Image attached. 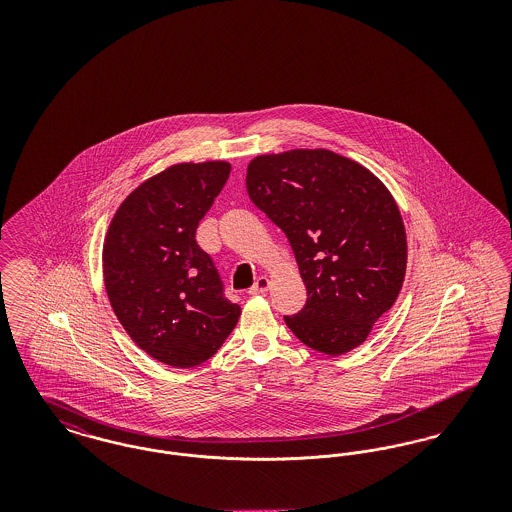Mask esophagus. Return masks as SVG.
Masks as SVG:
<instances>
[{"label":"esophagus","instance_id":"obj_1","mask_svg":"<svg viewBox=\"0 0 512 512\" xmlns=\"http://www.w3.org/2000/svg\"><path fill=\"white\" fill-rule=\"evenodd\" d=\"M268 286H270V280H268L267 276H259L247 293L249 295H259V293L267 292Z\"/></svg>","mask_w":512,"mask_h":512}]
</instances>
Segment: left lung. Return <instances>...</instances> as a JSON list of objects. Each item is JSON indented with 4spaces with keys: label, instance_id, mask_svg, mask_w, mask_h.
<instances>
[{
    "label": "left lung",
    "instance_id": "obj_1",
    "mask_svg": "<svg viewBox=\"0 0 512 512\" xmlns=\"http://www.w3.org/2000/svg\"><path fill=\"white\" fill-rule=\"evenodd\" d=\"M247 194L292 245L305 307L284 317L311 349L343 355L390 311L407 268V236L388 188L328 149L259 155Z\"/></svg>",
    "mask_w": 512,
    "mask_h": 512
}]
</instances>
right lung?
<instances>
[{"label": "right lung", "instance_id": "add662e5", "mask_svg": "<svg viewBox=\"0 0 512 512\" xmlns=\"http://www.w3.org/2000/svg\"><path fill=\"white\" fill-rule=\"evenodd\" d=\"M228 174L224 161L169 167L122 201L107 230L103 280L111 307L140 349L174 368L211 359L242 313L195 242Z\"/></svg>", "mask_w": 512, "mask_h": 512}]
</instances>
